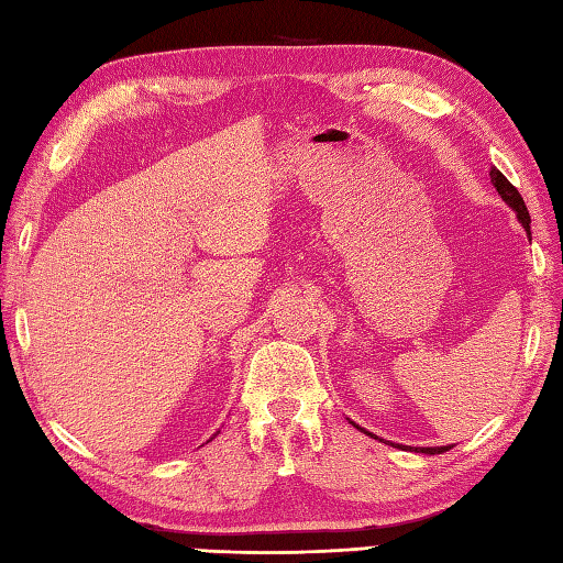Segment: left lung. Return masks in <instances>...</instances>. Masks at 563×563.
Here are the masks:
<instances>
[{"instance_id":"left-lung-1","label":"left lung","mask_w":563,"mask_h":563,"mask_svg":"<svg viewBox=\"0 0 563 563\" xmlns=\"http://www.w3.org/2000/svg\"><path fill=\"white\" fill-rule=\"evenodd\" d=\"M488 176H492V184H494V188L498 190V196L506 200V206L508 208H512V212L518 214V220H520V224L525 227V232L528 234H532L530 232V212H528V206H525V200H522V196L518 194V188L512 186L508 178L500 174L498 169H492L488 172ZM353 423V421H351ZM357 430H363V433H367V435H373L369 433V430H365V428H361L357 423H353ZM375 440H379L377 435H373ZM450 450V445H440V448H416V452H423V454H442V452H448Z\"/></svg>"}]
</instances>
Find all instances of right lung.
I'll return each instance as SVG.
<instances>
[{
    "label": "right lung",
    "instance_id": "right-lung-1",
    "mask_svg": "<svg viewBox=\"0 0 563 563\" xmlns=\"http://www.w3.org/2000/svg\"><path fill=\"white\" fill-rule=\"evenodd\" d=\"M210 440H212V438H210Z\"/></svg>",
    "mask_w": 563,
    "mask_h": 563
}]
</instances>
